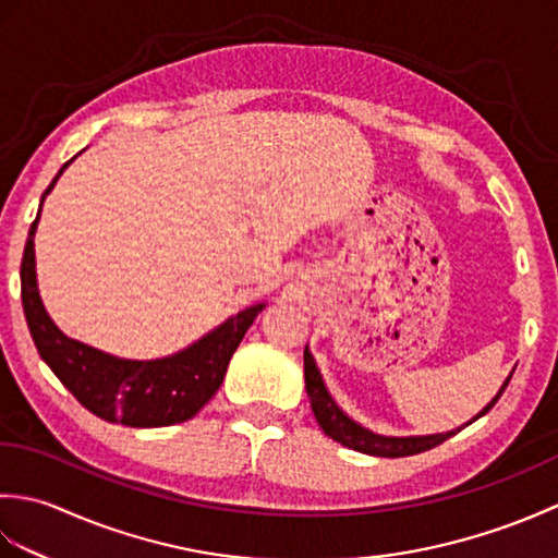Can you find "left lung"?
I'll return each instance as SVG.
<instances>
[{
    "instance_id": "obj_1",
    "label": "left lung",
    "mask_w": 558,
    "mask_h": 558,
    "mask_svg": "<svg viewBox=\"0 0 558 558\" xmlns=\"http://www.w3.org/2000/svg\"><path fill=\"white\" fill-rule=\"evenodd\" d=\"M511 376H513V372H511ZM511 376L506 378L504 386L499 388V393L492 398L489 405L484 408L475 420L484 417V414H487L496 405V400L501 398L508 381H511ZM304 384H306V396H310V402H312L314 417H316L318 426H322V429L326 432V436H330L333 441L348 446L352 450H360V453H366V456H376V458L417 456V453H424V450H432L438 444H444L446 438L456 436L462 429V426H460V429H456V432L429 434V436H378L369 429H364L362 424L350 420L348 414L336 405V400L330 398L328 388H326L324 378H322V372L316 369V362L312 357L310 348H304ZM475 420H472V422H475ZM472 422H468V424H472Z\"/></svg>"
}]
</instances>
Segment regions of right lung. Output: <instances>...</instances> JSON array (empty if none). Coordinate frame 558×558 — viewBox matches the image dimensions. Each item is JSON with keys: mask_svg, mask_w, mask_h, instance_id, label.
I'll list each match as a JSON object with an SVG mask.
<instances>
[{"mask_svg": "<svg viewBox=\"0 0 558 558\" xmlns=\"http://www.w3.org/2000/svg\"><path fill=\"white\" fill-rule=\"evenodd\" d=\"M69 162L62 165L57 177L66 170ZM57 177L45 189L40 208L45 196L57 184ZM38 220L40 210L31 225L21 258V302L33 342L45 364L83 408L105 422L148 429V426H170L192 420L216 396L236 345L266 304H254L230 316L216 330L172 357L148 362L112 357L108 352L66 338L47 316L35 280L33 236Z\"/></svg>", "mask_w": 558, "mask_h": 558, "instance_id": "obj_1", "label": "right lung"}]
</instances>
